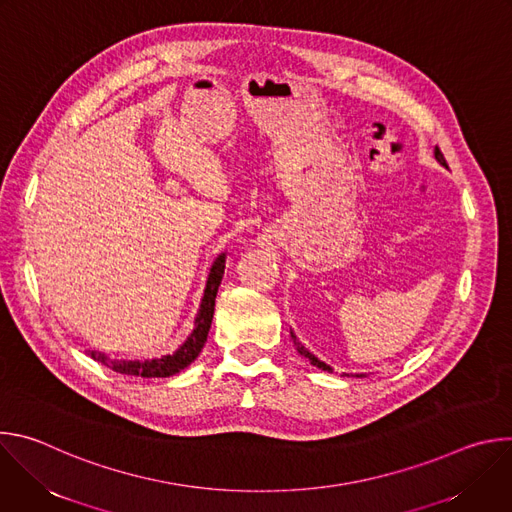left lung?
<instances>
[{
    "instance_id": "left-lung-1",
    "label": "left lung",
    "mask_w": 512,
    "mask_h": 512,
    "mask_svg": "<svg viewBox=\"0 0 512 512\" xmlns=\"http://www.w3.org/2000/svg\"><path fill=\"white\" fill-rule=\"evenodd\" d=\"M433 156H435V160H437V162H440L442 166H446V168H448V164H446V160H444V154L440 152V148H437V145H435V152H433ZM289 334H291V338H294V346L298 348V352H300L302 356H306V358L314 364V367H318V369H322V371L332 373V367H330V364H326V362H322L318 356H314V354H312V352H310V350H308V348L298 340V336H296L294 332H289ZM356 377H358V375H356Z\"/></svg>"
}]
</instances>
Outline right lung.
Here are the masks:
<instances>
[{
    "mask_svg": "<svg viewBox=\"0 0 512 512\" xmlns=\"http://www.w3.org/2000/svg\"><path fill=\"white\" fill-rule=\"evenodd\" d=\"M225 263H227V253H221L210 265L206 285H204V294L200 300V308L194 318V328L188 334V338L172 354H164L160 358L125 360V358H111L97 350H89L91 358L105 364L107 369H111L115 373L129 375V377H143V379H156V377L164 379V377H172V375L184 371L188 364L194 362V358L200 354V350L206 342V336H208V330L212 324V314H214V298H216L218 285H221L223 275H225Z\"/></svg>",
    "mask_w": 512,
    "mask_h": 512,
    "instance_id": "add662e5",
    "label": "right lung"
}]
</instances>
